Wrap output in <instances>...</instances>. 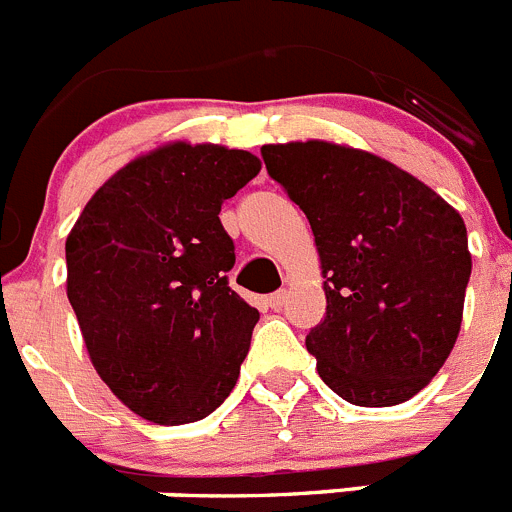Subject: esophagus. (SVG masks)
<instances>
[{
  "instance_id": "esophagus-1",
  "label": "esophagus",
  "mask_w": 512,
  "mask_h": 512,
  "mask_svg": "<svg viewBox=\"0 0 512 512\" xmlns=\"http://www.w3.org/2000/svg\"><path fill=\"white\" fill-rule=\"evenodd\" d=\"M284 305H287V292H284V289H279V292H274V295L269 297L271 310H282Z\"/></svg>"
}]
</instances>
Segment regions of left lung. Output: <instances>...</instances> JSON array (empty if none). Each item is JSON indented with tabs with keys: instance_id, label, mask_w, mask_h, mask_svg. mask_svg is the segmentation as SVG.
I'll list each match as a JSON object with an SVG mask.
<instances>
[{
	"instance_id": "1",
	"label": "left lung",
	"mask_w": 512,
	"mask_h": 512,
	"mask_svg": "<svg viewBox=\"0 0 512 512\" xmlns=\"http://www.w3.org/2000/svg\"><path fill=\"white\" fill-rule=\"evenodd\" d=\"M261 156L318 246L328 307L305 346L320 379L361 408L418 395L459 338L472 274L461 215L361 148L295 140L264 146Z\"/></svg>"
}]
</instances>
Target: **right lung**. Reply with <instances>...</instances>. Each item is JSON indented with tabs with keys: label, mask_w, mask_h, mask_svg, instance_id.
<instances>
[{
	"label": "right lung",
	"mask_w": 512,
	"mask_h": 512,
	"mask_svg": "<svg viewBox=\"0 0 512 512\" xmlns=\"http://www.w3.org/2000/svg\"><path fill=\"white\" fill-rule=\"evenodd\" d=\"M261 171L253 153L174 140L107 179L66 238V295L112 395L158 425L230 395L259 310L228 287L220 207Z\"/></svg>",
	"instance_id": "obj_1"
}]
</instances>
